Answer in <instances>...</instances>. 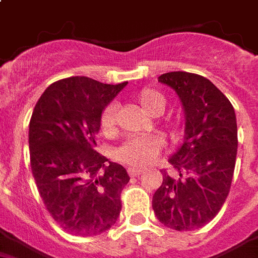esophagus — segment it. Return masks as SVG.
<instances>
[{
	"mask_svg": "<svg viewBox=\"0 0 258 258\" xmlns=\"http://www.w3.org/2000/svg\"><path fill=\"white\" fill-rule=\"evenodd\" d=\"M144 172L143 169H139V168H128V174L131 177H135V176H139L142 173Z\"/></svg>",
	"mask_w": 258,
	"mask_h": 258,
	"instance_id": "obj_1",
	"label": "esophagus"
}]
</instances>
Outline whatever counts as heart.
Segmentation results:
<instances>
[{
	"label": "heart",
	"instance_id": "obj_1",
	"mask_svg": "<svg viewBox=\"0 0 258 258\" xmlns=\"http://www.w3.org/2000/svg\"><path fill=\"white\" fill-rule=\"evenodd\" d=\"M135 101L142 107L143 111H146L148 115L152 116H159L164 111L166 105L165 97L155 89L149 88L140 90L136 94ZM115 110V103H110L101 112V118H99L101 131L107 136L114 134L116 128ZM162 125L168 131H172L176 124L172 119H165L162 122ZM162 144H164L162 139L157 135L130 138L116 149V159L131 166L143 168V166L149 165L160 155Z\"/></svg>",
	"mask_w": 258,
	"mask_h": 258
}]
</instances>
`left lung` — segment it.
<instances>
[{"mask_svg":"<svg viewBox=\"0 0 258 258\" xmlns=\"http://www.w3.org/2000/svg\"><path fill=\"white\" fill-rule=\"evenodd\" d=\"M159 81L176 90L186 123L183 144L169 159L174 173L161 170L152 207L168 228L194 231L211 222L228 197L237 153L235 110L203 76L169 72Z\"/></svg>","mask_w":258,"mask_h":258,"instance_id":"left-lung-1","label":"left lung"}]
</instances>
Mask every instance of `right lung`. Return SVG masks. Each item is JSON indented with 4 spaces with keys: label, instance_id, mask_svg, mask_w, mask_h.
<instances>
[{
    "label": "right lung",
    "instance_id": "1",
    "mask_svg": "<svg viewBox=\"0 0 258 258\" xmlns=\"http://www.w3.org/2000/svg\"><path fill=\"white\" fill-rule=\"evenodd\" d=\"M127 82L73 76L45 89L29 127L30 164L45 209L64 231L97 236L118 219L127 170L97 152L101 112Z\"/></svg>",
    "mask_w": 258,
    "mask_h": 258
}]
</instances>
